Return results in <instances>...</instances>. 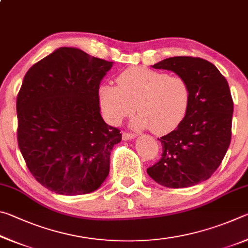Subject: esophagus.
<instances>
[{
    "label": "esophagus",
    "instance_id": "esophagus-1",
    "mask_svg": "<svg viewBox=\"0 0 248 248\" xmlns=\"http://www.w3.org/2000/svg\"><path fill=\"white\" fill-rule=\"evenodd\" d=\"M133 138H136V134L129 133V132H123V139L124 140H131Z\"/></svg>",
    "mask_w": 248,
    "mask_h": 248
}]
</instances>
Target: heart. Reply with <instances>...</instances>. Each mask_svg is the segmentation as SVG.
<instances>
[{
    "label": "heart",
    "instance_id": "heart-1",
    "mask_svg": "<svg viewBox=\"0 0 248 248\" xmlns=\"http://www.w3.org/2000/svg\"><path fill=\"white\" fill-rule=\"evenodd\" d=\"M116 81L117 85L103 83L98 89L100 107L111 124H119L137 110L139 115L132 121L134 128H150L162 134L177 128L189 110L190 86L178 75L130 66Z\"/></svg>",
    "mask_w": 248,
    "mask_h": 248
}]
</instances>
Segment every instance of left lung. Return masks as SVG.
<instances>
[{"instance_id": "1", "label": "left lung", "mask_w": 248, "mask_h": 248, "mask_svg": "<svg viewBox=\"0 0 248 248\" xmlns=\"http://www.w3.org/2000/svg\"><path fill=\"white\" fill-rule=\"evenodd\" d=\"M188 82L191 102L185 119L161 137L162 157L146 171L169 188L195 186L220 166L232 136L233 99L228 81L215 64L195 57H173L153 65Z\"/></svg>"}]
</instances>
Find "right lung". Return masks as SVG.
I'll use <instances>...</instances> for the list:
<instances>
[{
	"mask_svg": "<svg viewBox=\"0 0 248 248\" xmlns=\"http://www.w3.org/2000/svg\"><path fill=\"white\" fill-rule=\"evenodd\" d=\"M112 62L57 49L27 71L18 92L17 141L29 171L56 194L98 189L120 130L100 116L98 89Z\"/></svg>",
	"mask_w": 248,
	"mask_h": 248,
	"instance_id": "add662e5",
	"label": "right lung"
}]
</instances>
